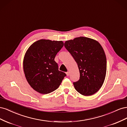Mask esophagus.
<instances>
[{
	"instance_id": "esophagus-1",
	"label": "esophagus",
	"mask_w": 127,
	"mask_h": 127,
	"mask_svg": "<svg viewBox=\"0 0 127 127\" xmlns=\"http://www.w3.org/2000/svg\"><path fill=\"white\" fill-rule=\"evenodd\" d=\"M66 75H67V76H68L69 75V72H67L66 73Z\"/></svg>"
}]
</instances>
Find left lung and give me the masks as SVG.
Instances as JSON below:
<instances>
[{
  "instance_id": "left-lung-1",
  "label": "left lung",
  "mask_w": 127,
  "mask_h": 127,
  "mask_svg": "<svg viewBox=\"0 0 127 127\" xmlns=\"http://www.w3.org/2000/svg\"><path fill=\"white\" fill-rule=\"evenodd\" d=\"M64 47L78 65L80 78L73 83L76 90L84 96H91L100 89L105 78L106 58L98 41L80 36L65 42Z\"/></svg>"
}]
</instances>
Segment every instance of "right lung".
Masks as SVG:
<instances>
[{
  "mask_svg": "<svg viewBox=\"0 0 127 127\" xmlns=\"http://www.w3.org/2000/svg\"><path fill=\"white\" fill-rule=\"evenodd\" d=\"M62 41L41 39L30 45L23 59L26 79L33 90L43 94L59 87L66 74L58 70L55 61L57 53L63 47Z\"/></svg>",
  "mask_w": 127,
  "mask_h": 127,
  "instance_id": "1",
  "label": "right lung"
}]
</instances>
